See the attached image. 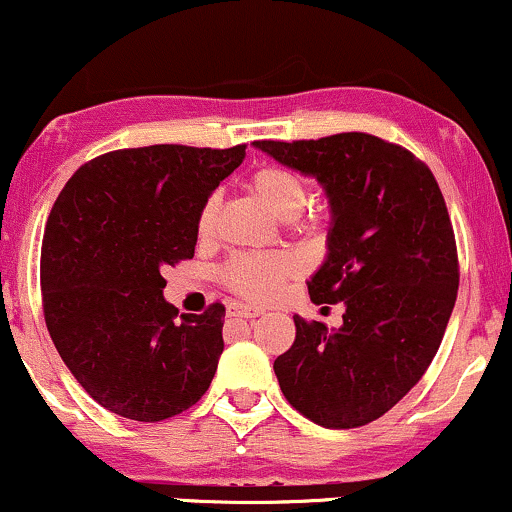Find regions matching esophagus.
<instances>
[{"mask_svg":"<svg viewBox=\"0 0 512 512\" xmlns=\"http://www.w3.org/2000/svg\"><path fill=\"white\" fill-rule=\"evenodd\" d=\"M263 311L256 306H244V304H230L227 306V318H258Z\"/></svg>","mask_w":512,"mask_h":512,"instance_id":"obj_1","label":"esophagus"}]
</instances>
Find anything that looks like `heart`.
Returning <instances> with one entry per match:
<instances>
[{
  "instance_id": "1",
  "label": "heart",
  "mask_w": 512,
  "mask_h": 512,
  "mask_svg": "<svg viewBox=\"0 0 512 512\" xmlns=\"http://www.w3.org/2000/svg\"><path fill=\"white\" fill-rule=\"evenodd\" d=\"M256 199L268 208L270 213L282 220H292L301 216L308 199H311V189L304 175L287 166H275L266 163L258 166L246 180ZM218 216V199L206 197L204 204L199 206L197 220H194V230L201 239H206L216 227ZM296 275V263L287 256H258V254H239L232 256L223 268L225 285L232 289L237 296L249 301H270L282 294L287 282Z\"/></svg>"
}]
</instances>
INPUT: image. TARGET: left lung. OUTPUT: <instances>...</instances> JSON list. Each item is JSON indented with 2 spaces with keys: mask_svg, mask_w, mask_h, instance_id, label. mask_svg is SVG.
Returning <instances> with one entry per match:
<instances>
[{
  "mask_svg": "<svg viewBox=\"0 0 512 512\" xmlns=\"http://www.w3.org/2000/svg\"><path fill=\"white\" fill-rule=\"evenodd\" d=\"M256 147L325 187L330 254L308 294L346 306L339 330L294 315L277 382L315 425L363 427L420 382L444 339L460 282L446 201L425 161L368 132Z\"/></svg>",
  "mask_w": 512,
  "mask_h": 512,
  "instance_id": "1",
  "label": "left lung"
}]
</instances>
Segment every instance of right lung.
<instances>
[{"label": "right lung", "mask_w": 512, "mask_h": 512, "mask_svg": "<svg viewBox=\"0 0 512 512\" xmlns=\"http://www.w3.org/2000/svg\"><path fill=\"white\" fill-rule=\"evenodd\" d=\"M246 156L151 144L87 161L61 189L40 258L44 323L99 406L161 422L206 394L223 353L225 306L178 315L163 270L194 256L199 206Z\"/></svg>", "instance_id": "add662e5"}]
</instances>
